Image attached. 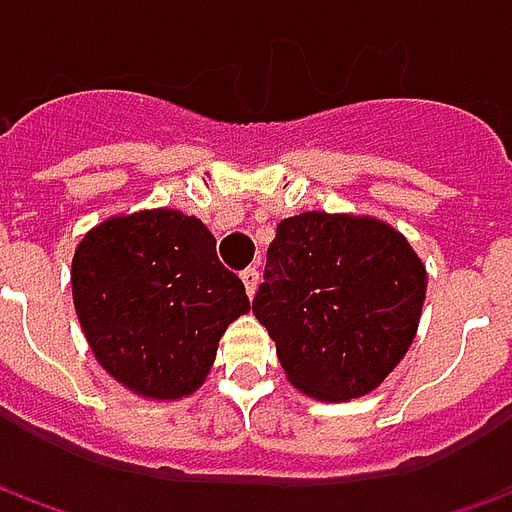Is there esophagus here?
<instances>
[{
    "label": "esophagus",
    "mask_w": 512,
    "mask_h": 512,
    "mask_svg": "<svg viewBox=\"0 0 512 512\" xmlns=\"http://www.w3.org/2000/svg\"><path fill=\"white\" fill-rule=\"evenodd\" d=\"M241 282H244L246 293H249V299L255 296L257 290V282H260V274H257V268H244L241 271Z\"/></svg>",
    "instance_id": "obj_1"
}]
</instances>
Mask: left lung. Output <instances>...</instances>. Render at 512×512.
Returning <instances> with one entry per match:
<instances>
[{"label":"left lung","mask_w":512,"mask_h":512,"mask_svg":"<svg viewBox=\"0 0 512 512\" xmlns=\"http://www.w3.org/2000/svg\"><path fill=\"white\" fill-rule=\"evenodd\" d=\"M428 274L395 227L310 211L277 224L255 318L299 392L329 403L373 392L406 356Z\"/></svg>","instance_id":"8db88e82"}]
</instances>
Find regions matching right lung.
I'll return each instance as SVG.
<instances>
[{
  "instance_id": "1",
  "label": "right lung",
  "mask_w": 512,
  "mask_h": 512,
  "mask_svg": "<svg viewBox=\"0 0 512 512\" xmlns=\"http://www.w3.org/2000/svg\"><path fill=\"white\" fill-rule=\"evenodd\" d=\"M73 307L109 376L150 400L202 386L227 326L249 312L244 282L216 238L169 208L112 216L76 246Z\"/></svg>"
}]
</instances>
